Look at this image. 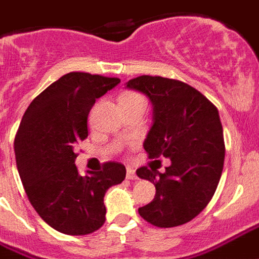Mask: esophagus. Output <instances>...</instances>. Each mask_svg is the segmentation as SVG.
Segmentation results:
<instances>
[{
	"label": "esophagus",
	"instance_id": "34e87169",
	"mask_svg": "<svg viewBox=\"0 0 259 259\" xmlns=\"http://www.w3.org/2000/svg\"><path fill=\"white\" fill-rule=\"evenodd\" d=\"M127 179H130V180H137L138 175L137 172H135V169L127 168Z\"/></svg>",
	"mask_w": 259,
	"mask_h": 259
}]
</instances>
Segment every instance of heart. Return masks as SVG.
<instances>
[{"instance_id":"heart-1","label":"heart","mask_w":259,"mask_h":259,"mask_svg":"<svg viewBox=\"0 0 259 259\" xmlns=\"http://www.w3.org/2000/svg\"><path fill=\"white\" fill-rule=\"evenodd\" d=\"M120 100H127V101H138L143 100L141 95L135 94V93H124V94L120 97Z\"/></svg>"}]
</instances>
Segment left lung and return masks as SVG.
Masks as SVG:
<instances>
[{
    "label": "left lung",
    "mask_w": 259,
    "mask_h": 259,
    "mask_svg": "<svg viewBox=\"0 0 259 259\" xmlns=\"http://www.w3.org/2000/svg\"><path fill=\"white\" fill-rule=\"evenodd\" d=\"M127 87L153 104V125L143 143L149 158L170 159L164 174L151 164L137 170L155 186L154 199L138 211L159 228L186 224L210 202L223 174L225 145L219 110L194 87L175 79L143 75Z\"/></svg>",
    "instance_id": "obj_1"
}]
</instances>
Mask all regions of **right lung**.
I'll return each instance as SVG.
<instances>
[{"instance_id": "right-lung-1", "label": "right lung", "mask_w": 259, "mask_h": 259, "mask_svg": "<svg viewBox=\"0 0 259 259\" xmlns=\"http://www.w3.org/2000/svg\"><path fill=\"white\" fill-rule=\"evenodd\" d=\"M118 83V77L69 72L34 98L21 118L15 138L17 170L31 205L58 232L80 236L100 229L105 192L125 179V166L114 161L85 176L75 165L93 105Z\"/></svg>"}]
</instances>
